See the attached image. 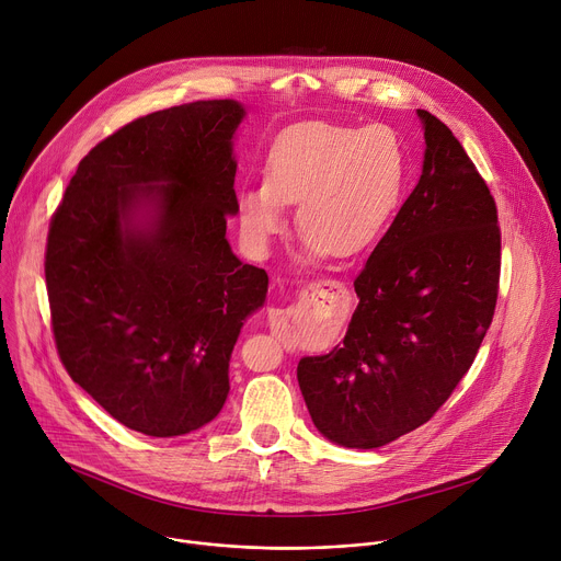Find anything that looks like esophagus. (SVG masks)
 <instances>
[{"mask_svg": "<svg viewBox=\"0 0 561 561\" xmlns=\"http://www.w3.org/2000/svg\"><path fill=\"white\" fill-rule=\"evenodd\" d=\"M341 283L339 280H319L314 283V287H330V289H336Z\"/></svg>", "mask_w": 561, "mask_h": 561, "instance_id": "34e87169", "label": "esophagus"}]
</instances>
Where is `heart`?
<instances>
[{
  "label": "heart",
  "instance_id": "obj_1",
  "mask_svg": "<svg viewBox=\"0 0 561 561\" xmlns=\"http://www.w3.org/2000/svg\"><path fill=\"white\" fill-rule=\"evenodd\" d=\"M407 186V152L389 125L300 123L272 146L265 182L238 191L247 247L263 255L289 225L296 204L308 261L368 249L393 220Z\"/></svg>",
  "mask_w": 561,
  "mask_h": 561
}]
</instances>
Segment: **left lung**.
Wrapping results in <instances>:
<instances>
[{"mask_svg": "<svg viewBox=\"0 0 561 561\" xmlns=\"http://www.w3.org/2000/svg\"><path fill=\"white\" fill-rule=\"evenodd\" d=\"M417 116L422 175L355 278L348 332L296 368L319 434L351 449L383 447L434 417L496 308L494 197L449 127L426 110Z\"/></svg>", "mask_w": 561, "mask_h": 561, "instance_id": "8db88e82", "label": "left lung"}]
</instances>
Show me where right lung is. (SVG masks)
I'll list each match as a JSON object with an SVG mask.
<instances>
[{
	"label": "right lung",
	"instance_id": "add662e5",
	"mask_svg": "<svg viewBox=\"0 0 561 561\" xmlns=\"http://www.w3.org/2000/svg\"><path fill=\"white\" fill-rule=\"evenodd\" d=\"M242 103L197 101L121 127L78 163L47 238L58 355L114 420L152 438L218 415L267 272L227 240Z\"/></svg>",
	"mask_w": 561,
	"mask_h": 561
}]
</instances>
